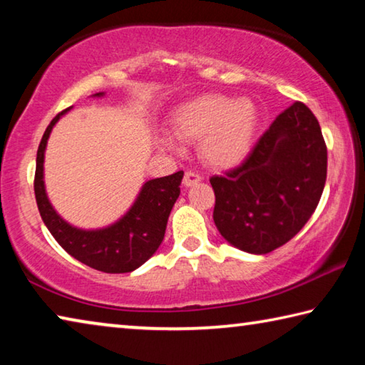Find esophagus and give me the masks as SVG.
Instances as JSON below:
<instances>
[{"instance_id": "34e87169", "label": "esophagus", "mask_w": 365, "mask_h": 365, "mask_svg": "<svg viewBox=\"0 0 365 365\" xmlns=\"http://www.w3.org/2000/svg\"><path fill=\"white\" fill-rule=\"evenodd\" d=\"M201 182V175L196 174L193 170H187L183 175V185L185 187H193V185Z\"/></svg>"}]
</instances>
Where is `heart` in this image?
<instances>
[{
    "instance_id": "obj_1",
    "label": "heart",
    "mask_w": 365,
    "mask_h": 365,
    "mask_svg": "<svg viewBox=\"0 0 365 365\" xmlns=\"http://www.w3.org/2000/svg\"><path fill=\"white\" fill-rule=\"evenodd\" d=\"M174 132L183 141H200L202 160L214 169H232L248 156L257 130V109L250 98L207 93L174 110ZM158 143L177 150V140L160 133Z\"/></svg>"
}]
</instances>
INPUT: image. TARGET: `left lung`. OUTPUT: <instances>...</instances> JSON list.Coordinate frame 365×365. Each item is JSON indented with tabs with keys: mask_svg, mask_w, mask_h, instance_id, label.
I'll list each match as a JSON object with an SVG mask.
<instances>
[{
	"mask_svg": "<svg viewBox=\"0 0 365 365\" xmlns=\"http://www.w3.org/2000/svg\"><path fill=\"white\" fill-rule=\"evenodd\" d=\"M327 146L306 104L272 122L242 164L214 175V224L235 248L267 255L298 233L322 196Z\"/></svg>",
	"mask_w": 365,
	"mask_h": 365,
	"instance_id": "1",
	"label": "left lung"
}]
</instances>
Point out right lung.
Listing matches in <instances>:
<instances>
[{"label":"right lung","mask_w":365,"mask_h":365,"mask_svg":"<svg viewBox=\"0 0 365 365\" xmlns=\"http://www.w3.org/2000/svg\"><path fill=\"white\" fill-rule=\"evenodd\" d=\"M104 98L106 93L91 95ZM72 108L58 114L46 127L36 151L35 197L43 222L54 240L91 269L106 274H125L143 265L163 243L172 207L180 196L183 172L151 178L141 185L132 206L113 224L100 228H80L61 217L49 201L45 187V151L53 128Z\"/></svg>","instance_id":"add662e5"}]
</instances>
